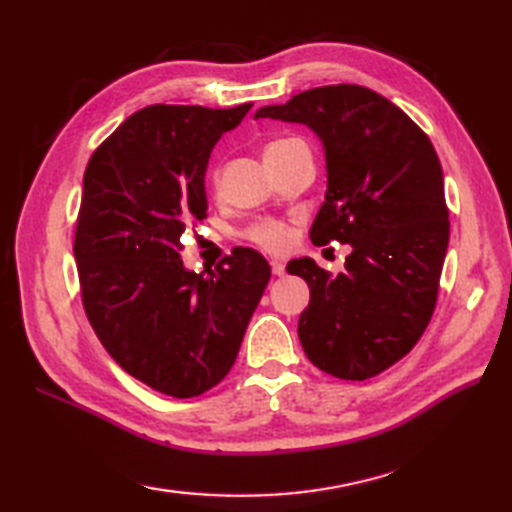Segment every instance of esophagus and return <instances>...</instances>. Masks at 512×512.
I'll return each mask as SVG.
<instances>
[{"mask_svg": "<svg viewBox=\"0 0 512 512\" xmlns=\"http://www.w3.org/2000/svg\"><path fill=\"white\" fill-rule=\"evenodd\" d=\"M270 268H273L275 277H281L286 273V264H281V262H270Z\"/></svg>", "mask_w": 512, "mask_h": 512, "instance_id": "34e87169", "label": "esophagus"}]
</instances>
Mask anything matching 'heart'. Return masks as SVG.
<instances>
[{
	"instance_id": "obj_1",
	"label": "heart",
	"mask_w": 512,
	"mask_h": 512,
	"mask_svg": "<svg viewBox=\"0 0 512 512\" xmlns=\"http://www.w3.org/2000/svg\"><path fill=\"white\" fill-rule=\"evenodd\" d=\"M303 143L297 138H281L275 140V143H270L266 147V154H279V151H288V149H295L301 147ZM217 173L213 176V187H217ZM246 237L250 242H255L257 246H262L268 253H286L292 244V231L290 226L279 222V220H259L246 231Z\"/></svg>"
}]
</instances>
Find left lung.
<instances>
[{
	"instance_id": "obj_1",
	"label": "left lung",
	"mask_w": 512,
	"mask_h": 512,
	"mask_svg": "<svg viewBox=\"0 0 512 512\" xmlns=\"http://www.w3.org/2000/svg\"><path fill=\"white\" fill-rule=\"evenodd\" d=\"M255 118L308 125L325 151L328 191L310 239L350 244L332 277L314 259L288 264L310 286L299 341L310 361L343 380L372 378L411 352L436 308L449 209L429 136L385 96L325 85Z\"/></svg>"
}]
</instances>
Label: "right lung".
I'll use <instances>...</instances> for the list:
<instances>
[{
    "mask_svg": "<svg viewBox=\"0 0 512 512\" xmlns=\"http://www.w3.org/2000/svg\"><path fill=\"white\" fill-rule=\"evenodd\" d=\"M250 105L145 107L94 151L83 176L74 259L85 314L127 374L173 398L200 396L231 372L270 279L253 248L200 275L180 257L182 233L209 209L211 151Z\"/></svg>",
    "mask_w": 512,
    "mask_h": 512,
    "instance_id": "obj_1",
    "label": "right lung"
}]
</instances>
